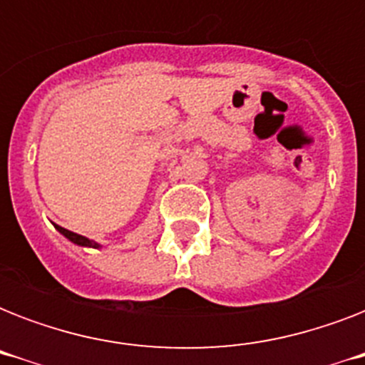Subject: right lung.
<instances>
[{
	"mask_svg": "<svg viewBox=\"0 0 365 365\" xmlns=\"http://www.w3.org/2000/svg\"><path fill=\"white\" fill-rule=\"evenodd\" d=\"M54 227L58 229V233H62L68 240H71L73 244H77V246H87V248H100L98 242H94V240L87 239V237H83V235H77L73 233V231H68V229L60 227V225H54Z\"/></svg>",
	"mask_w": 365,
	"mask_h": 365,
	"instance_id": "obj_1",
	"label": "right lung"
}]
</instances>
